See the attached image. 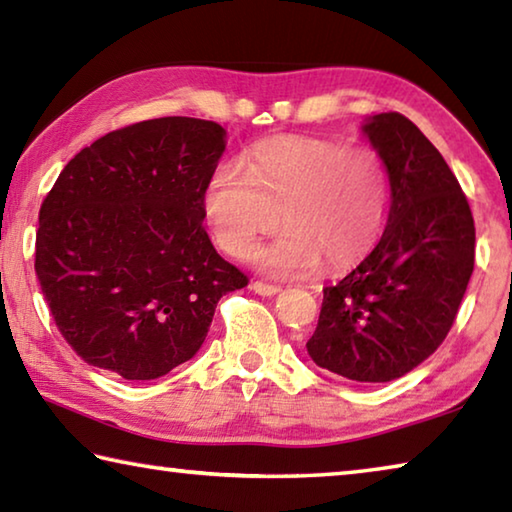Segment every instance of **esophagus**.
Returning a JSON list of instances; mask_svg holds the SVG:
<instances>
[{"label":"esophagus","mask_w":512,"mask_h":512,"mask_svg":"<svg viewBox=\"0 0 512 512\" xmlns=\"http://www.w3.org/2000/svg\"><path fill=\"white\" fill-rule=\"evenodd\" d=\"M250 289L264 298H271L275 293H280V287H275V284H266V282H253L250 284Z\"/></svg>","instance_id":"34e87169"}]
</instances>
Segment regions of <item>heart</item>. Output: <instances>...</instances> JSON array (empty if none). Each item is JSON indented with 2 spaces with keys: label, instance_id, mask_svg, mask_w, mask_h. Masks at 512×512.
<instances>
[{
  "label": "heart",
  "instance_id": "b5f03b06",
  "mask_svg": "<svg viewBox=\"0 0 512 512\" xmlns=\"http://www.w3.org/2000/svg\"><path fill=\"white\" fill-rule=\"evenodd\" d=\"M391 180L370 149L323 137H275L253 146L241 164L207 178L203 212L225 253L246 259L259 237L282 235L255 253L259 271L293 277L357 262L384 230Z\"/></svg>",
  "mask_w": 512,
  "mask_h": 512
}]
</instances>
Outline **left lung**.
<instances>
[{"label":"left lung","instance_id":"8db88e82","mask_svg":"<svg viewBox=\"0 0 512 512\" xmlns=\"http://www.w3.org/2000/svg\"><path fill=\"white\" fill-rule=\"evenodd\" d=\"M391 180V212L363 262L323 289L307 352L345 379L391 381L438 350L474 271V219L452 169L411 119L363 124Z\"/></svg>","mask_w":512,"mask_h":512}]
</instances>
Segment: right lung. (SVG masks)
Segmentation results:
<instances>
[{
  "mask_svg": "<svg viewBox=\"0 0 512 512\" xmlns=\"http://www.w3.org/2000/svg\"><path fill=\"white\" fill-rule=\"evenodd\" d=\"M223 151L216 121L160 117L99 137L60 171L40 207L36 275L85 363L167 375L201 348L216 302L248 284L203 228Z\"/></svg>",
  "mask_w": 512,
  "mask_h": 512,
  "instance_id": "1",
  "label": "right lung"
}]
</instances>
